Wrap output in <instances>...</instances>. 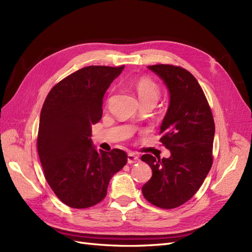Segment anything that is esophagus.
I'll use <instances>...</instances> for the list:
<instances>
[{"label":"esophagus","instance_id":"1","mask_svg":"<svg viewBox=\"0 0 252 252\" xmlns=\"http://www.w3.org/2000/svg\"><path fill=\"white\" fill-rule=\"evenodd\" d=\"M127 162L129 164H134V163H139L140 162V158L138 155L133 154V152H129L127 155Z\"/></svg>","mask_w":252,"mask_h":252}]
</instances>
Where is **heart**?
Returning <instances> with one entry per match:
<instances>
[{
	"mask_svg": "<svg viewBox=\"0 0 252 252\" xmlns=\"http://www.w3.org/2000/svg\"><path fill=\"white\" fill-rule=\"evenodd\" d=\"M135 89L140 97L141 103L152 102L156 103L159 96V87L150 78H141L135 83Z\"/></svg>",
	"mask_w": 252,
	"mask_h": 252,
	"instance_id": "b5f03b06",
	"label": "heart"
}]
</instances>
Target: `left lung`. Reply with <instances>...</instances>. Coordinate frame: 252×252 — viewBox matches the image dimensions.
<instances>
[{"instance_id": "8db88e82", "label": "left lung", "mask_w": 252, "mask_h": 252, "mask_svg": "<svg viewBox=\"0 0 252 252\" xmlns=\"http://www.w3.org/2000/svg\"><path fill=\"white\" fill-rule=\"evenodd\" d=\"M148 69L163 80L169 93L159 141L170 157L161 159L142 156L152 170L142 192L157 207L171 209L191 199L207 177L212 165L215 122L200 84L189 71L164 64Z\"/></svg>"}]
</instances>
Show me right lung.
Returning a JSON list of instances; mask_svg holds the SVG:
<instances>
[{
    "instance_id": "obj_1",
    "label": "right lung",
    "mask_w": 252,
    "mask_h": 252,
    "mask_svg": "<svg viewBox=\"0 0 252 252\" xmlns=\"http://www.w3.org/2000/svg\"><path fill=\"white\" fill-rule=\"evenodd\" d=\"M124 66H87L53 87L41 110L37 152L45 179L71 208L100 203L110 179L127 163L121 149L94 146L91 126L102 118L103 97Z\"/></svg>"
}]
</instances>
